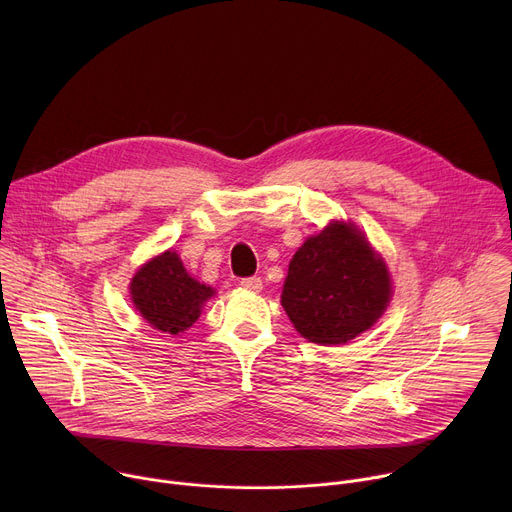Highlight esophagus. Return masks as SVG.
Segmentation results:
<instances>
[{"mask_svg": "<svg viewBox=\"0 0 512 512\" xmlns=\"http://www.w3.org/2000/svg\"><path fill=\"white\" fill-rule=\"evenodd\" d=\"M241 287H245V289H249V291H261L263 281H261V277H257V275H253V277H243V279H241Z\"/></svg>", "mask_w": 512, "mask_h": 512, "instance_id": "1", "label": "esophagus"}]
</instances>
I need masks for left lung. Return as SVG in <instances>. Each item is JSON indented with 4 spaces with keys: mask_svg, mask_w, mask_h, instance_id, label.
Instances as JSON below:
<instances>
[{
    "mask_svg": "<svg viewBox=\"0 0 512 512\" xmlns=\"http://www.w3.org/2000/svg\"><path fill=\"white\" fill-rule=\"evenodd\" d=\"M391 275L354 225L332 221L294 255L281 306L294 328L316 344H344L387 310Z\"/></svg>",
    "mask_w": 512,
    "mask_h": 512,
    "instance_id": "left-lung-1",
    "label": "left lung"
}]
</instances>
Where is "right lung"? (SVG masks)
Returning a JSON list of instances; mask_svg holds the SVG:
<instances>
[{
	"mask_svg": "<svg viewBox=\"0 0 512 512\" xmlns=\"http://www.w3.org/2000/svg\"><path fill=\"white\" fill-rule=\"evenodd\" d=\"M131 300L154 330L180 334L200 316L214 289L196 281L184 269L178 253L166 251L145 263L129 283Z\"/></svg>",
	"mask_w": 512,
	"mask_h": 512,
	"instance_id": "right-lung-1",
	"label": "right lung"
}]
</instances>
